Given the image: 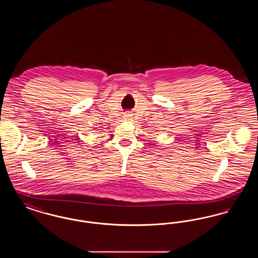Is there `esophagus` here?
Returning a JSON list of instances; mask_svg holds the SVG:
<instances>
[{
  "mask_svg": "<svg viewBox=\"0 0 258 258\" xmlns=\"http://www.w3.org/2000/svg\"><path fill=\"white\" fill-rule=\"evenodd\" d=\"M123 117H124V119H125V120H128V119H130V118H131V115H130V114H127V113H126V114H125V115H124V116H123Z\"/></svg>",
  "mask_w": 258,
  "mask_h": 258,
  "instance_id": "34e87169",
  "label": "esophagus"
}]
</instances>
